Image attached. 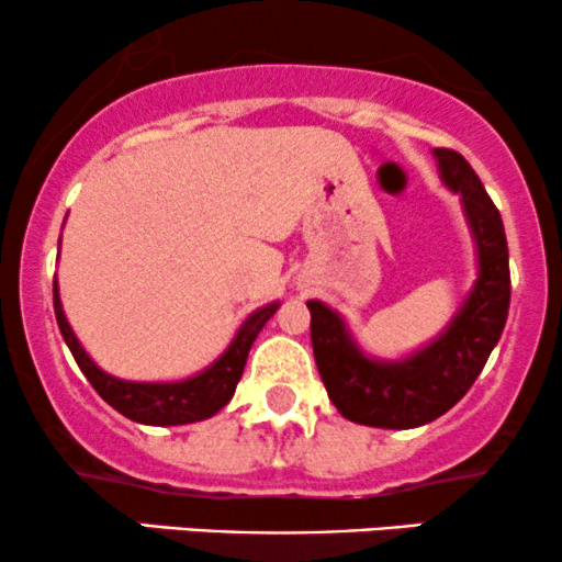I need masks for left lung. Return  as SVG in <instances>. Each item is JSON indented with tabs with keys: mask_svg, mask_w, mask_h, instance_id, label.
Listing matches in <instances>:
<instances>
[{
	"mask_svg": "<svg viewBox=\"0 0 562 562\" xmlns=\"http://www.w3.org/2000/svg\"><path fill=\"white\" fill-rule=\"evenodd\" d=\"M434 158L441 182L460 192L479 261L473 288L449 325L402 359H378L362 351L335 308L306 301L322 383L335 409L351 423L406 430L436 420L470 391L505 330L509 256L499 211L460 153L436 147Z\"/></svg>",
	"mask_w": 562,
	"mask_h": 562,
	"instance_id": "1",
	"label": "left lung"
}]
</instances>
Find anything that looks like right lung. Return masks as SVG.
<instances>
[{
  "mask_svg": "<svg viewBox=\"0 0 562 562\" xmlns=\"http://www.w3.org/2000/svg\"><path fill=\"white\" fill-rule=\"evenodd\" d=\"M55 319L60 327L63 340H66L70 353H74L76 364L87 375L92 389L113 406L115 412L128 417V420L142 425H187L200 423L214 417L222 406L229 404L235 396L237 383H240L245 359H248L250 346H254L256 335L263 330L272 314L280 308V301L267 303V306L250 312L240 330L235 333L232 344L224 348L222 357L211 362L205 370L195 372V375L184 380H158V383H142V380H124L105 372L102 367L83 351V346L76 338L74 327L68 325L66 312H63L60 293H57L55 280Z\"/></svg>",
  "mask_w": 562,
  "mask_h": 562,
  "instance_id": "add662e5",
  "label": "right lung"
}]
</instances>
